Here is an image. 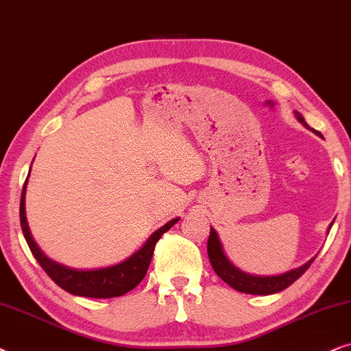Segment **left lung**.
<instances>
[{
  "label": "left lung",
  "instance_id": "left-lung-1",
  "mask_svg": "<svg viewBox=\"0 0 351 351\" xmlns=\"http://www.w3.org/2000/svg\"><path fill=\"white\" fill-rule=\"evenodd\" d=\"M295 117L302 125H305L308 128L306 121L302 117L300 112L295 110ZM332 223H330V226H332ZM330 226L328 231H330ZM207 252H208L210 263H212V268L215 269V273H217L218 276L228 284V286H231L232 289H236V291L239 292L254 293V295H269V293H278L284 291V289H287L291 284L295 282L297 279L300 278L308 268H310L313 260L316 258L315 256V258L306 261L305 265L298 266L295 269L287 271V273L278 274V276H256V274L244 273V271L236 268V266L228 260V256L224 255L223 245L221 242H219V237L213 228H210Z\"/></svg>",
  "mask_w": 351,
  "mask_h": 351
}]
</instances>
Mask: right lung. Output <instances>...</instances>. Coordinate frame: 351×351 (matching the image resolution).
Masks as SVG:
<instances>
[{"instance_id":"1","label":"right lung","mask_w":351,"mask_h":351,"mask_svg":"<svg viewBox=\"0 0 351 351\" xmlns=\"http://www.w3.org/2000/svg\"><path fill=\"white\" fill-rule=\"evenodd\" d=\"M25 189H27V180L23 184L22 195H21V226L23 237H25L27 244H29L32 254L38 261L41 268L46 271V274L58 284L60 289L67 291L73 295L78 297H91V298H112L120 297L125 293L133 291L143 278L146 276L149 265H151L154 247H156L157 241L160 239L163 232H167L170 228L178 221L180 218H173L171 221L163 224L158 228L156 232H152L151 237L144 242L141 249L134 252L132 256L127 260L120 261V263L107 266V268L99 269H73L69 266H64L60 263H56L51 258H48L36 242L32 237V232L29 230V223H27L25 217Z\"/></svg>"}]
</instances>
